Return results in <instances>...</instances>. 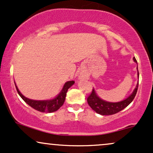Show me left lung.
Returning a JSON list of instances; mask_svg holds the SVG:
<instances>
[{
    "label": "left lung",
    "instance_id": "1",
    "mask_svg": "<svg viewBox=\"0 0 153 153\" xmlns=\"http://www.w3.org/2000/svg\"><path fill=\"white\" fill-rule=\"evenodd\" d=\"M133 59L135 62L137 63L134 57H133ZM137 75L139 76L138 68H137ZM138 83L139 82H137L136 87H135L130 96H128L127 99L123 100L122 101H119V102H108V101H106L101 99V98L98 96L94 88L92 93L88 97V103L94 111H96L97 114H99L103 116L114 114L118 113L120 111L126 108L133 101L135 96H136L137 91Z\"/></svg>",
    "mask_w": 153,
    "mask_h": 153
}]
</instances>
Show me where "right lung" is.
Listing matches in <instances>:
<instances>
[{"label":"right lung","instance_id":"obj_1","mask_svg":"<svg viewBox=\"0 0 153 153\" xmlns=\"http://www.w3.org/2000/svg\"><path fill=\"white\" fill-rule=\"evenodd\" d=\"M74 83L75 81H73V80H70V81L66 82L64 84V85H63L60 93H59L57 96H55L54 99L50 100H33L28 99V98L25 97V96L19 91L18 87L16 86V84L15 85L19 96L22 97V99L24 100L28 105H29V106L32 107L33 108L39 111L52 113V112L57 111L62 106L63 103L65 102V100L66 94L68 89H69Z\"/></svg>","mask_w":153,"mask_h":153}]
</instances>
